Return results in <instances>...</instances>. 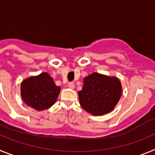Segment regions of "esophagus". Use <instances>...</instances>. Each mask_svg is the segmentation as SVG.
<instances>
[{
    "mask_svg": "<svg viewBox=\"0 0 155 155\" xmlns=\"http://www.w3.org/2000/svg\"><path fill=\"white\" fill-rule=\"evenodd\" d=\"M74 83H73V82H70L69 84H68V87L71 88V89H74Z\"/></svg>",
    "mask_w": 155,
    "mask_h": 155,
    "instance_id": "1",
    "label": "esophagus"
}]
</instances>
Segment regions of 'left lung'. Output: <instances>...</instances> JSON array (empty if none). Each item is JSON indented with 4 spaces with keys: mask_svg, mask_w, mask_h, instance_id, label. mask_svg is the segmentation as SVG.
I'll list each match as a JSON object with an SVG mask.
<instances>
[{
    "mask_svg": "<svg viewBox=\"0 0 155 155\" xmlns=\"http://www.w3.org/2000/svg\"><path fill=\"white\" fill-rule=\"evenodd\" d=\"M122 85L116 77L94 73L84 78L78 91L80 105L93 116H102L114 109L121 97Z\"/></svg>",
    "mask_w": 155,
    "mask_h": 155,
    "instance_id": "1",
    "label": "left lung"
}]
</instances>
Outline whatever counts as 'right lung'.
Listing matches in <instances>:
<instances>
[{"instance_id":"obj_1","label":"right lung","mask_w":155,"mask_h":155,"mask_svg":"<svg viewBox=\"0 0 155 155\" xmlns=\"http://www.w3.org/2000/svg\"><path fill=\"white\" fill-rule=\"evenodd\" d=\"M60 91L61 87L56 85L53 79L46 72L25 79L21 84L23 101L38 111L51 107L57 101Z\"/></svg>"}]
</instances>
